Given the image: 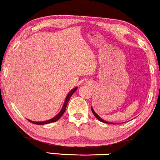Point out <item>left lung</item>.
<instances>
[{"label": "left lung", "mask_w": 160, "mask_h": 160, "mask_svg": "<svg viewBox=\"0 0 160 160\" xmlns=\"http://www.w3.org/2000/svg\"><path fill=\"white\" fill-rule=\"evenodd\" d=\"M91 109H92V113H93V114L94 115V116H95V117L97 118V119H98V120L99 121H102V122H104V123H111V124H115L114 123H112V122H107V121H104V120H103V119H102L101 118H100L99 117V116H98V115H97V113H95V112H94V111L93 110V109H92V107H91Z\"/></svg>", "instance_id": "8db88e82"}]
</instances>
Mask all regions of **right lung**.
<instances>
[{"instance_id":"add662e5","label":"right lung","mask_w":160,"mask_h":160,"mask_svg":"<svg viewBox=\"0 0 160 160\" xmlns=\"http://www.w3.org/2000/svg\"><path fill=\"white\" fill-rule=\"evenodd\" d=\"M77 90V88H75L74 89H72V90L68 94V96L66 97V99L65 100V102H64V104L63 106V108H62V109L58 115H56L55 117L50 119V120H48V121H42V122H35V121H32L30 120H28L29 122H31L32 123H34V124H37V125H44V124H48V123H52V122H55V121H58L59 118H60L63 114L65 112V111H66V107H67V104H68V102L69 99L70 98V97L72 95V94H73L75 91Z\"/></svg>"}]
</instances>
